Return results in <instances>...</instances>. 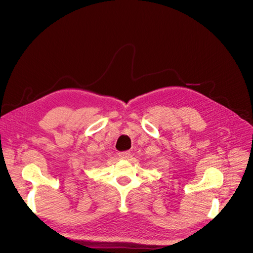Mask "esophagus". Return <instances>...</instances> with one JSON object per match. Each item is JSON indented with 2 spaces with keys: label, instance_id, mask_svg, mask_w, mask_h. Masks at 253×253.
Here are the masks:
<instances>
[{
  "label": "esophagus",
  "instance_id": "34e87169",
  "mask_svg": "<svg viewBox=\"0 0 253 253\" xmlns=\"http://www.w3.org/2000/svg\"><path fill=\"white\" fill-rule=\"evenodd\" d=\"M118 156H120V158H122V159H128L130 157V152L123 151V152L118 153Z\"/></svg>",
  "mask_w": 253,
  "mask_h": 253
}]
</instances>
